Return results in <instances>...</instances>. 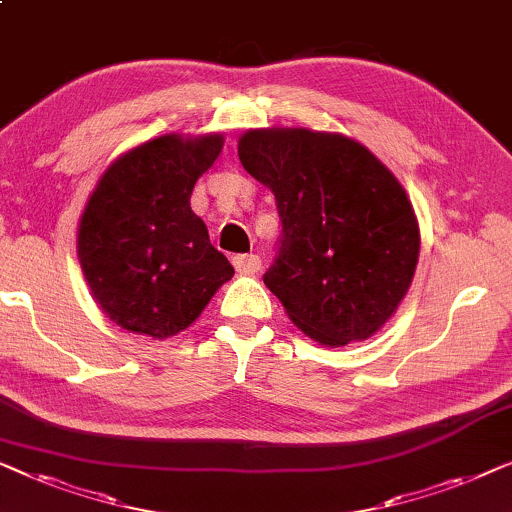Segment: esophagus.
I'll use <instances>...</instances> for the list:
<instances>
[{"label": "esophagus", "mask_w": 512, "mask_h": 512, "mask_svg": "<svg viewBox=\"0 0 512 512\" xmlns=\"http://www.w3.org/2000/svg\"><path fill=\"white\" fill-rule=\"evenodd\" d=\"M232 262L239 273H257L262 269V259H259V255H236Z\"/></svg>", "instance_id": "1"}]
</instances>
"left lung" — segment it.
I'll use <instances>...</instances> for the list:
<instances>
[{"label":"left lung","instance_id":"8db88e82","mask_svg":"<svg viewBox=\"0 0 512 512\" xmlns=\"http://www.w3.org/2000/svg\"><path fill=\"white\" fill-rule=\"evenodd\" d=\"M239 160L276 197L283 236L264 285L322 345L364 341L406 297L420 227L406 190L355 139L313 129H248Z\"/></svg>","mask_w":512,"mask_h":512}]
</instances>
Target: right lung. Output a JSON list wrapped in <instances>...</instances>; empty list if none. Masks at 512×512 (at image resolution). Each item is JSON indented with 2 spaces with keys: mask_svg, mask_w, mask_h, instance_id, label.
I'll use <instances>...</instances> for the list:
<instances>
[{
  "mask_svg": "<svg viewBox=\"0 0 512 512\" xmlns=\"http://www.w3.org/2000/svg\"><path fill=\"white\" fill-rule=\"evenodd\" d=\"M222 134H164L120 155L78 225V262L115 325L169 338L190 327L234 266L190 208L194 183L218 160Z\"/></svg>",
  "mask_w": 512,
  "mask_h": 512,
  "instance_id": "add662e5",
  "label": "right lung"
}]
</instances>
